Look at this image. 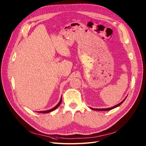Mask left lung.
<instances>
[{"label": "left lung", "instance_id": "1", "mask_svg": "<svg viewBox=\"0 0 146 146\" xmlns=\"http://www.w3.org/2000/svg\"><path fill=\"white\" fill-rule=\"evenodd\" d=\"M127 96H126V97H125V98L124 99V100L122 101V102H121L119 104H117V105H115V106H113L111 107V108H100V109H96V108H90V109L93 110H95V111H110V110H112V109H114V108H117V107H118V106H119L120 105H121L122 103L124 102V101L125 100V99L127 98Z\"/></svg>", "mask_w": 146, "mask_h": 146}]
</instances>
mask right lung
<instances>
[{
	"instance_id": "add662e5",
	"label": "right lung",
	"mask_w": 146,
	"mask_h": 146,
	"mask_svg": "<svg viewBox=\"0 0 146 146\" xmlns=\"http://www.w3.org/2000/svg\"><path fill=\"white\" fill-rule=\"evenodd\" d=\"M61 101H62V98H61L60 102L58 103V104H57L56 106L54 107V108H51V109H50V110H47V111H38V112H40V113H48V112H51V111H54V110H56V109L58 108V107L60 105V104H61Z\"/></svg>"
}]
</instances>
